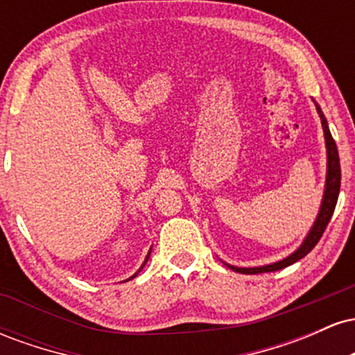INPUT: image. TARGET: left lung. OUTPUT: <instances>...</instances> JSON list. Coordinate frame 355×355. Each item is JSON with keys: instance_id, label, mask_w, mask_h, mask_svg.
Instances as JSON below:
<instances>
[{"instance_id": "1", "label": "left lung", "mask_w": 355, "mask_h": 355, "mask_svg": "<svg viewBox=\"0 0 355 355\" xmlns=\"http://www.w3.org/2000/svg\"><path fill=\"white\" fill-rule=\"evenodd\" d=\"M312 101L315 103V110L320 116L322 130H324V138H325V150H327V173H325V187H324V195H322L319 214H317L311 230L307 232V235H305V239L302 240V243H300L299 248L292 252L291 255L285 257V259L279 260V262L268 263V266H260V267H235L222 260L227 267L232 268V270L239 272V274H263V272H275V270H280V268L292 266V263H295L297 260L304 259V257L317 245V242L320 240L322 234H324L325 227H327V223L331 222V217L334 214V209H336V203H337V198H339V190H340L339 152H337V145L331 135V130H329L327 120H325L324 113H322V110L319 105H317V101L315 100Z\"/></svg>"}]
</instances>
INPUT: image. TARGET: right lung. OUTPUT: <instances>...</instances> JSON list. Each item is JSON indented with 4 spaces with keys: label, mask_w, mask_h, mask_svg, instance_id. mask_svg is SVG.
Masks as SVG:
<instances>
[{
    "label": "right lung",
    "mask_w": 355,
    "mask_h": 355,
    "mask_svg": "<svg viewBox=\"0 0 355 355\" xmlns=\"http://www.w3.org/2000/svg\"><path fill=\"white\" fill-rule=\"evenodd\" d=\"M150 254H152V248H150V250H148V254H146V257H145V262H144V263H141V267H140V268H138V270H137V272H135V274H133L132 277H130V279H133V277H137V275H138V272H140V270H141V268H144V267H145V263H146V262H148V257H150ZM130 279H128V280H130Z\"/></svg>",
    "instance_id": "obj_1"
}]
</instances>
